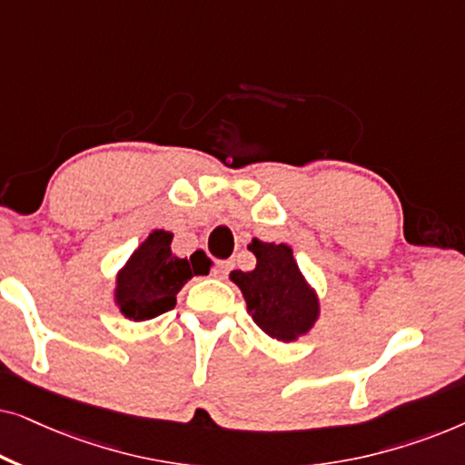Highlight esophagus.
I'll return each mask as SVG.
<instances>
[{"instance_id": "esophagus-1", "label": "esophagus", "mask_w": 465, "mask_h": 465, "mask_svg": "<svg viewBox=\"0 0 465 465\" xmlns=\"http://www.w3.org/2000/svg\"><path fill=\"white\" fill-rule=\"evenodd\" d=\"M231 269H232V262H231V260H220V262L215 264V277L226 279V277H228V272H231Z\"/></svg>"}]
</instances>
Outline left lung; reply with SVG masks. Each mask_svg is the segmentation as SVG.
<instances>
[{"label": "left lung", "instance_id": "1", "mask_svg": "<svg viewBox=\"0 0 465 465\" xmlns=\"http://www.w3.org/2000/svg\"><path fill=\"white\" fill-rule=\"evenodd\" d=\"M247 250L256 256V269L231 272V282L243 292L247 313L271 339L288 342L307 334L320 317V301L292 247L253 239Z\"/></svg>", "mask_w": 465, "mask_h": 465}]
</instances>
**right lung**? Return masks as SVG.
Returning a JSON list of instances; mask_svg holds the SVG:
<instances>
[{"instance_id":"1","label":"right lung","mask_w":465,"mask_h":465,"mask_svg":"<svg viewBox=\"0 0 465 465\" xmlns=\"http://www.w3.org/2000/svg\"><path fill=\"white\" fill-rule=\"evenodd\" d=\"M173 234L152 231L150 237L131 253L116 277V301L126 320L145 322L175 307V296L188 279L205 275L212 260L205 252H194L188 258H177L171 252Z\"/></svg>"}]
</instances>
